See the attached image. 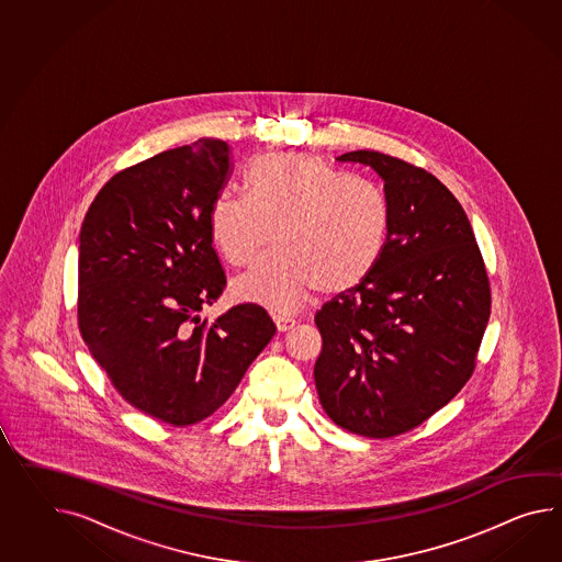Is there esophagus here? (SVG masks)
<instances>
[{
  "mask_svg": "<svg viewBox=\"0 0 562 562\" xmlns=\"http://www.w3.org/2000/svg\"><path fill=\"white\" fill-rule=\"evenodd\" d=\"M274 323L280 333H286V330L292 329L296 325V321L292 316L286 315H274Z\"/></svg>",
  "mask_w": 562,
  "mask_h": 562,
  "instance_id": "esophagus-1",
  "label": "esophagus"
}]
</instances>
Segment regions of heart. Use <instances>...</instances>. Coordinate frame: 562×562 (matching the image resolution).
I'll return each mask as SVG.
<instances>
[{"label":"heart","mask_w":562,"mask_h":562,"mask_svg":"<svg viewBox=\"0 0 562 562\" xmlns=\"http://www.w3.org/2000/svg\"><path fill=\"white\" fill-rule=\"evenodd\" d=\"M247 192L213 201V244L233 266L254 260L272 232L278 251L233 280L235 299L290 313L318 288L359 286L382 260L392 215L373 184L308 154H263L247 170Z\"/></svg>","instance_id":"b5f03b06"}]
</instances>
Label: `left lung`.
Listing matches in <instances>:
<instances>
[{
  "instance_id": "obj_1",
  "label": "left lung",
  "mask_w": 562,
  "mask_h": 562,
  "mask_svg": "<svg viewBox=\"0 0 562 562\" xmlns=\"http://www.w3.org/2000/svg\"><path fill=\"white\" fill-rule=\"evenodd\" d=\"M383 180L392 225L382 260L315 316L318 400L335 425L390 438L449 404L475 368L492 294L463 206L430 172L382 151H347Z\"/></svg>"
}]
</instances>
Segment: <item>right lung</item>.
<instances>
[{"instance_id":"obj_1","label":"right lung","mask_w":562,"mask_h":562,"mask_svg":"<svg viewBox=\"0 0 562 562\" xmlns=\"http://www.w3.org/2000/svg\"><path fill=\"white\" fill-rule=\"evenodd\" d=\"M229 146L199 137L117 172L79 235V329L122 396L172 426L227 402L274 337L254 302L201 318L225 288L209 215L229 179Z\"/></svg>"}]
</instances>
